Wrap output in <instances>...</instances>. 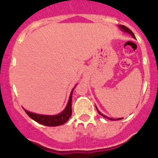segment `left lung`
Wrapping results in <instances>:
<instances>
[{
    "mask_svg": "<svg viewBox=\"0 0 158 158\" xmlns=\"http://www.w3.org/2000/svg\"><path fill=\"white\" fill-rule=\"evenodd\" d=\"M118 27H120L121 28V30L123 31H124V32H127V33H128V34H130L131 35V36H132V37H134L135 39V35H134V33L132 31H131V30H130L129 28H128V27H127L126 26H124V25H118ZM96 110H97V112L99 113V114H100V115H102V116L103 117H104V118H107V119H110V120H119V119H121L120 118H117V119H115V118H109V117H107V116H106V115H104V114H102L101 112H100V111H99L98 109H97V107H96Z\"/></svg>",
    "mask_w": 158,
    "mask_h": 158,
    "instance_id": "left-lung-1",
    "label": "left lung"
}]
</instances>
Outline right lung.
<instances>
[{"instance_id": "right-lung-1", "label": "right lung", "mask_w": 158, "mask_h": 158, "mask_svg": "<svg viewBox=\"0 0 158 158\" xmlns=\"http://www.w3.org/2000/svg\"><path fill=\"white\" fill-rule=\"evenodd\" d=\"M75 88V87H74ZM74 88L72 89L71 91L70 96H69V101L67 104L66 107L65 109L62 111L61 113L58 114V115H40V114H36V113L31 112V111L25 110V112L27 113V115L32 118L33 120L36 121L37 123L43 125H45L47 127H57L62 125L68 121L69 117L72 115V94Z\"/></svg>"}]
</instances>
